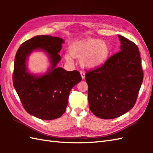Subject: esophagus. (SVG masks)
Masks as SVG:
<instances>
[{
    "instance_id": "34e87169",
    "label": "esophagus",
    "mask_w": 153,
    "mask_h": 153,
    "mask_svg": "<svg viewBox=\"0 0 153 153\" xmlns=\"http://www.w3.org/2000/svg\"><path fill=\"white\" fill-rule=\"evenodd\" d=\"M80 74H81V76H82V79H85V71H80Z\"/></svg>"
}]
</instances>
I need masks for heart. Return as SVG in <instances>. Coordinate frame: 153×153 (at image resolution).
Masks as SVG:
<instances>
[{"label":"heart","mask_w":153,"mask_h":153,"mask_svg":"<svg viewBox=\"0 0 153 153\" xmlns=\"http://www.w3.org/2000/svg\"><path fill=\"white\" fill-rule=\"evenodd\" d=\"M70 53L74 58H80L82 66L88 68L99 67L108 59L110 48L105 42L97 39H87L71 45ZM68 62L72 63L70 55L64 56Z\"/></svg>","instance_id":"obj_1"}]
</instances>
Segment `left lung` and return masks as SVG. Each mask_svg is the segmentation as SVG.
I'll use <instances>...</instances> for the list:
<instances>
[{"label": "left lung", "mask_w": 153, "mask_h": 153, "mask_svg": "<svg viewBox=\"0 0 153 153\" xmlns=\"http://www.w3.org/2000/svg\"><path fill=\"white\" fill-rule=\"evenodd\" d=\"M120 51L102 66L87 71L89 108L102 119H113L134 106L143 79L139 48L118 35Z\"/></svg>", "instance_id": "1"}]
</instances>
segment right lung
Listing matches in <instances>:
<instances>
[{"label": "right lung", "instance_id": "add662e5", "mask_svg": "<svg viewBox=\"0 0 153 153\" xmlns=\"http://www.w3.org/2000/svg\"><path fill=\"white\" fill-rule=\"evenodd\" d=\"M62 43L64 40L60 37L38 35L23 43L16 54L13 85L26 112L41 120H54L62 116L70 90L82 80L78 71L56 67L61 59L58 53ZM35 49L46 51L51 62V69L41 76L29 73L26 67L28 56Z\"/></svg>", "mask_w": 153, "mask_h": 153}]
</instances>
